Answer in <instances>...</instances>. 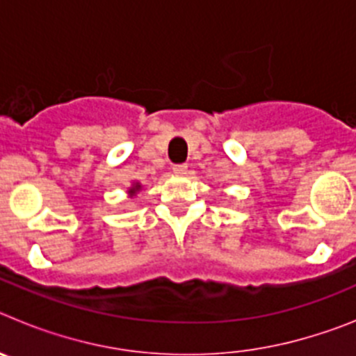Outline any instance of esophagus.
<instances>
[{
  "instance_id": "obj_1",
  "label": "esophagus",
  "mask_w": 356,
  "mask_h": 356,
  "mask_svg": "<svg viewBox=\"0 0 356 356\" xmlns=\"http://www.w3.org/2000/svg\"><path fill=\"white\" fill-rule=\"evenodd\" d=\"M187 163H175V165H172V172H175V175H187Z\"/></svg>"
}]
</instances>
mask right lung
Masks as SVG:
<instances>
[{
    "instance_id": "obj_1",
    "label": "right lung",
    "mask_w": 356,
    "mask_h": 356,
    "mask_svg": "<svg viewBox=\"0 0 356 356\" xmlns=\"http://www.w3.org/2000/svg\"><path fill=\"white\" fill-rule=\"evenodd\" d=\"M139 191H140V184H137V181H135V184L128 188V194H130V196H135V194L139 193Z\"/></svg>"
}]
</instances>
